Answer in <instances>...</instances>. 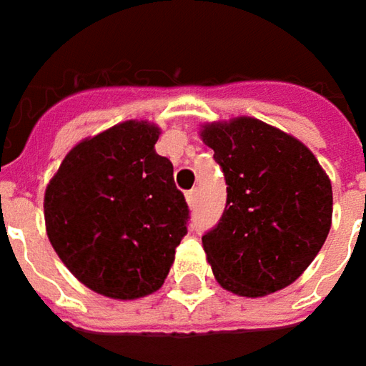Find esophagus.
Masks as SVG:
<instances>
[{
	"instance_id": "obj_1",
	"label": "esophagus",
	"mask_w": 366,
	"mask_h": 366,
	"mask_svg": "<svg viewBox=\"0 0 366 366\" xmlns=\"http://www.w3.org/2000/svg\"><path fill=\"white\" fill-rule=\"evenodd\" d=\"M185 197H187L189 205H191V207H195V205H197V201H199V189L197 187L189 189L187 193H185Z\"/></svg>"
}]
</instances>
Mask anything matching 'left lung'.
Wrapping results in <instances>:
<instances>
[{
  "mask_svg": "<svg viewBox=\"0 0 366 366\" xmlns=\"http://www.w3.org/2000/svg\"><path fill=\"white\" fill-rule=\"evenodd\" d=\"M201 139L227 185L222 219L201 237L215 280L247 298L290 286L330 232V179L300 141L257 119L207 124Z\"/></svg>",
  "mask_w": 366,
  "mask_h": 366,
  "instance_id": "8db88e82",
  "label": "left lung"
}]
</instances>
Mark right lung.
I'll list each match as a JSON object with an SVG mask.
<instances>
[{"mask_svg":"<svg viewBox=\"0 0 366 366\" xmlns=\"http://www.w3.org/2000/svg\"><path fill=\"white\" fill-rule=\"evenodd\" d=\"M159 129L127 120L76 144L44 197L51 247L90 290L134 300L159 290L187 234L189 207Z\"/></svg>","mask_w":366,"mask_h":366,"instance_id":"1","label":"right lung"}]
</instances>
